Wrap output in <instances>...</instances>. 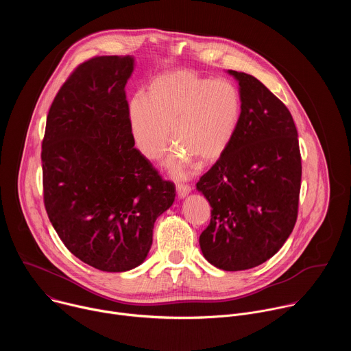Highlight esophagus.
Instances as JSON below:
<instances>
[{"instance_id":"esophagus-1","label":"esophagus","mask_w":351,"mask_h":351,"mask_svg":"<svg viewBox=\"0 0 351 351\" xmlns=\"http://www.w3.org/2000/svg\"><path fill=\"white\" fill-rule=\"evenodd\" d=\"M176 191H178V195L180 198H183V197H186L191 191V186L190 184H184V183H178L176 184Z\"/></svg>"}]
</instances>
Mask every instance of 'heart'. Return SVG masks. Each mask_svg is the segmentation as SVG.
Masks as SVG:
<instances>
[{"label":"heart","mask_w":351,"mask_h":351,"mask_svg":"<svg viewBox=\"0 0 351 351\" xmlns=\"http://www.w3.org/2000/svg\"><path fill=\"white\" fill-rule=\"evenodd\" d=\"M241 93L228 79L204 77L193 71L156 76L147 95L130 98L126 118L132 138L148 160H160L176 141L169 171L184 176L193 158L208 164L229 147L241 117Z\"/></svg>","instance_id":"heart-1"}]
</instances>
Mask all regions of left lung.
Instances as JSON below:
<instances>
[{
  "instance_id": "left-lung-1",
  "label": "left lung",
  "mask_w": 351,
  "mask_h": 351,
  "mask_svg": "<svg viewBox=\"0 0 351 351\" xmlns=\"http://www.w3.org/2000/svg\"><path fill=\"white\" fill-rule=\"evenodd\" d=\"M229 73L240 86L241 117L226 152L197 182L213 208L199 247L214 267L243 271L269 260L290 236L302 156L287 107L254 76Z\"/></svg>"
}]
</instances>
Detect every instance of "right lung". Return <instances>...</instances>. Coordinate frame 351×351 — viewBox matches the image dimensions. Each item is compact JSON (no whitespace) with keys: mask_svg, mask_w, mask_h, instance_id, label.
<instances>
[{"mask_svg":"<svg viewBox=\"0 0 351 351\" xmlns=\"http://www.w3.org/2000/svg\"><path fill=\"white\" fill-rule=\"evenodd\" d=\"M132 57H94L69 75L47 115L41 143L49 222L90 267L123 272L140 265L157 218L175 199L132 138L125 86Z\"/></svg>","mask_w":351,"mask_h":351,"instance_id":"1","label":"right lung"}]
</instances>
